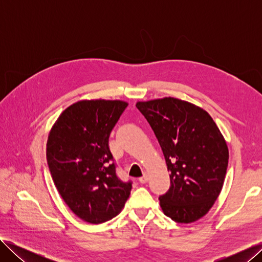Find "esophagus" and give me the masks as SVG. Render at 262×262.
Wrapping results in <instances>:
<instances>
[{"mask_svg": "<svg viewBox=\"0 0 262 262\" xmlns=\"http://www.w3.org/2000/svg\"><path fill=\"white\" fill-rule=\"evenodd\" d=\"M147 180H148V175H147L146 172H144L143 176H142V177L139 179V181L141 182V184H145V182H147Z\"/></svg>", "mask_w": 262, "mask_h": 262, "instance_id": "1", "label": "esophagus"}]
</instances>
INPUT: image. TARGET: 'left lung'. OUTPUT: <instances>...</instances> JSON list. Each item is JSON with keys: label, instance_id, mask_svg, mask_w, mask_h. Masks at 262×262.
Listing matches in <instances>:
<instances>
[{"label": "left lung", "instance_id": "8db88e82", "mask_svg": "<svg viewBox=\"0 0 262 262\" xmlns=\"http://www.w3.org/2000/svg\"><path fill=\"white\" fill-rule=\"evenodd\" d=\"M160 143L170 172V187L160 196L166 216L192 223L207 214L225 180L228 147L211 116L173 97L138 101Z\"/></svg>", "mask_w": 262, "mask_h": 262}]
</instances>
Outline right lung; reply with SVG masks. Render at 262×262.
I'll use <instances>...</instances> for the list:
<instances>
[{
	"label": "right lung",
	"instance_id": "obj_1",
	"mask_svg": "<svg viewBox=\"0 0 262 262\" xmlns=\"http://www.w3.org/2000/svg\"><path fill=\"white\" fill-rule=\"evenodd\" d=\"M128 106L122 100H80L54 122L47 162L55 187L76 216L104 223L124 207L132 182L117 177L109 149L110 132Z\"/></svg>",
	"mask_w": 262,
	"mask_h": 262
}]
</instances>
